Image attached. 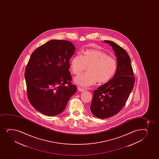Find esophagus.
Masks as SVG:
<instances>
[{
    "mask_svg": "<svg viewBox=\"0 0 159 159\" xmlns=\"http://www.w3.org/2000/svg\"><path fill=\"white\" fill-rule=\"evenodd\" d=\"M78 90L80 92H83L85 91V89H83V88H80V87H78Z\"/></svg>",
    "mask_w": 159,
    "mask_h": 159,
    "instance_id": "esophagus-1",
    "label": "esophagus"
}]
</instances>
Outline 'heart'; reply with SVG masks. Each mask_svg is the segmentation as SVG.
I'll list each match as a JSON object with an SVG mask.
<instances>
[{
    "mask_svg": "<svg viewBox=\"0 0 159 159\" xmlns=\"http://www.w3.org/2000/svg\"><path fill=\"white\" fill-rule=\"evenodd\" d=\"M72 73L79 75L86 70L88 71L74 78L75 83L88 87L99 80L101 83L108 82L115 74L117 68V60L114 57L100 50L89 49L82 56L73 57L70 65Z\"/></svg>",
    "mask_w": 159,
    "mask_h": 159,
    "instance_id": "b5f03b06",
    "label": "heart"
}]
</instances>
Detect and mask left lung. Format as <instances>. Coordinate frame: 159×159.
Returning <instances> with one entry per match:
<instances>
[{"label":"left lung","mask_w":159,"mask_h":159,"mask_svg":"<svg viewBox=\"0 0 159 159\" xmlns=\"http://www.w3.org/2000/svg\"><path fill=\"white\" fill-rule=\"evenodd\" d=\"M113 48L117 68L113 78L93 91L90 109L93 115L106 119L115 115L128 100L135 83L129 56L125 50L111 41L104 40Z\"/></svg>","instance_id":"1"}]
</instances>
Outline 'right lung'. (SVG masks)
<instances>
[{
	"label": "right lung",
	"instance_id": "1",
	"mask_svg": "<svg viewBox=\"0 0 159 159\" xmlns=\"http://www.w3.org/2000/svg\"><path fill=\"white\" fill-rule=\"evenodd\" d=\"M75 49L68 41L52 40L31 55L24 75L27 95L31 105L45 115L61 113L76 92L69 71Z\"/></svg>",
	"mask_w": 159,
	"mask_h": 159
}]
</instances>
